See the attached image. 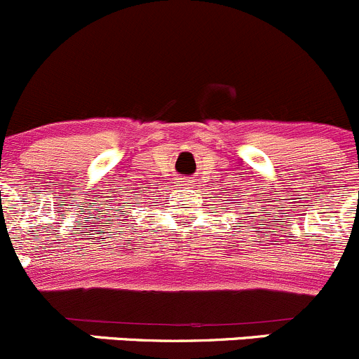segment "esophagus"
I'll use <instances>...</instances> for the list:
<instances>
[{"label": "esophagus", "mask_w": 359, "mask_h": 359, "mask_svg": "<svg viewBox=\"0 0 359 359\" xmlns=\"http://www.w3.org/2000/svg\"><path fill=\"white\" fill-rule=\"evenodd\" d=\"M181 183H187V181H181Z\"/></svg>", "instance_id": "obj_1"}]
</instances>
